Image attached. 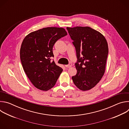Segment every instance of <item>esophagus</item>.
Returning a JSON list of instances; mask_svg holds the SVG:
<instances>
[{
	"instance_id": "1",
	"label": "esophagus",
	"mask_w": 129,
	"mask_h": 129,
	"mask_svg": "<svg viewBox=\"0 0 129 129\" xmlns=\"http://www.w3.org/2000/svg\"><path fill=\"white\" fill-rule=\"evenodd\" d=\"M71 66H72V64H71V63H69V64L65 65V67H67V68H70V67H71Z\"/></svg>"
}]
</instances>
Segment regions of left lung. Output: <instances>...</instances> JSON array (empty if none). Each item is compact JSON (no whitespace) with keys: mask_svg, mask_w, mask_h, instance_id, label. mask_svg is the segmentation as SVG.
Returning a JSON list of instances; mask_svg holds the SVG:
<instances>
[{"mask_svg":"<svg viewBox=\"0 0 129 129\" xmlns=\"http://www.w3.org/2000/svg\"><path fill=\"white\" fill-rule=\"evenodd\" d=\"M66 28L77 58L75 63L77 73L72 77V81L80 90H90L104 75L108 54L107 40L101 33L88 26Z\"/></svg>","mask_w":129,"mask_h":129,"instance_id":"1","label":"left lung"}]
</instances>
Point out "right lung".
I'll return each mask as SVG.
<instances>
[{
	"label": "right lung",
	"instance_id": "right-lung-1",
	"mask_svg": "<svg viewBox=\"0 0 129 129\" xmlns=\"http://www.w3.org/2000/svg\"><path fill=\"white\" fill-rule=\"evenodd\" d=\"M67 35L63 28L48 27L31 32L23 39L20 51L21 62L26 76L37 88L47 91L56 84L63 69L51 61L54 57L52 48Z\"/></svg>",
	"mask_w": 129,
	"mask_h": 129
}]
</instances>
